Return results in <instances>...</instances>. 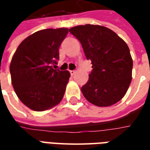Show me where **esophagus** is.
<instances>
[{
  "mask_svg": "<svg viewBox=\"0 0 150 150\" xmlns=\"http://www.w3.org/2000/svg\"><path fill=\"white\" fill-rule=\"evenodd\" d=\"M70 73H71V75H73L75 73V71H74V70L73 71H70Z\"/></svg>",
  "mask_w": 150,
  "mask_h": 150,
  "instance_id": "34e87169",
  "label": "esophagus"
}]
</instances>
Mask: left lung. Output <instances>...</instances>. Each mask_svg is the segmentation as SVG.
<instances>
[{"instance_id":"left-lung-1","label":"left lung","mask_w":150,"mask_h":150,"mask_svg":"<svg viewBox=\"0 0 150 150\" xmlns=\"http://www.w3.org/2000/svg\"><path fill=\"white\" fill-rule=\"evenodd\" d=\"M69 32L80 42L92 71L82 93L90 103L108 107L120 101L132 80V59L125 42L110 29L85 25Z\"/></svg>"}]
</instances>
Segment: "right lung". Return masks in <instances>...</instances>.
Here are the masks:
<instances>
[{
	"label": "right lung",
	"mask_w": 150,
	"mask_h": 150,
	"mask_svg": "<svg viewBox=\"0 0 150 150\" xmlns=\"http://www.w3.org/2000/svg\"><path fill=\"white\" fill-rule=\"evenodd\" d=\"M67 28L35 32L19 45L9 71L12 84L20 100L34 111H45L62 100L71 76L68 71L55 69L59 46Z\"/></svg>",
	"instance_id": "add662e5"
}]
</instances>
